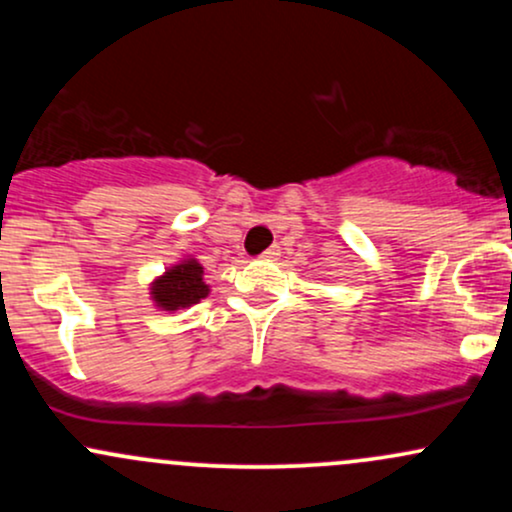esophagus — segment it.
Returning <instances> with one entry per match:
<instances>
[{
    "label": "esophagus",
    "instance_id": "obj_1",
    "mask_svg": "<svg viewBox=\"0 0 512 512\" xmlns=\"http://www.w3.org/2000/svg\"><path fill=\"white\" fill-rule=\"evenodd\" d=\"M281 255V250H279V245H272V248H267L262 252V260H276V257Z\"/></svg>",
    "mask_w": 512,
    "mask_h": 512
}]
</instances>
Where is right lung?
<instances>
[{
  "mask_svg": "<svg viewBox=\"0 0 512 512\" xmlns=\"http://www.w3.org/2000/svg\"><path fill=\"white\" fill-rule=\"evenodd\" d=\"M204 267L195 257H187L166 269L151 284V301L161 310L190 308L209 296V286L204 284Z\"/></svg>",
  "mask_w": 512,
  "mask_h": 512,
  "instance_id": "1",
  "label": "right lung"
}]
</instances>
